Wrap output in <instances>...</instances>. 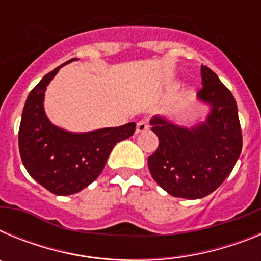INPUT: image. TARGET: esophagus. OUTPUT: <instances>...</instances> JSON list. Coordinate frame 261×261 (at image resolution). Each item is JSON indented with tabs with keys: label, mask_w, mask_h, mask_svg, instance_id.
I'll list each match as a JSON object with an SVG mask.
<instances>
[{
	"label": "esophagus",
	"mask_w": 261,
	"mask_h": 261,
	"mask_svg": "<svg viewBox=\"0 0 261 261\" xmlns=\"http://www.w3.org/2000/svg\"><path fill=\"white\" fill-rule=\"evenodd\" d=\"M149 129V120L147 119H142L140 120L137 123V125H136V132L140 133V132H145V130H147Z\"/></svg>",
	"instance_id": "1"
}]
</instances>
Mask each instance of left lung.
Returning a JSON list of instances; mask_svg holds the SVG:
<instances>
[{"label": "left lung", "instance_id": "left-lung-1", "mask_svg": "<svg viewBox=\"0 0 261 261\" xmlns=\"http://www.w3.org/2000/svg\"><path fill=\"white\" fill-rule=\"evenodd\" d=\"M201 78L197 99L209 106L204 121L188 128L166 117L150 120L159 145L147 158L149 170L156 184L174 197L196 200L216 191L242 151L234 96L208 66H201Z\"/></svg>", "mask_w": 261, "mask_h": 261}]
</instances>
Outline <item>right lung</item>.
<instances>
[{"label":"right lung","instance_id":"obj_1","mask_svg":"<svg viewBox=\"0 0 261 261\" xmlns=\"http://www.w3.org/2000/svg\"><path fill=\"white\" fill-rule=\"evenodd\" d=\"M57 66L31 90L24 103L19 126V153L27 172L49 192L59 196L77 193L93 183L105 168L117 142L135 133L136 124L91 132H69L49 121L44 111L47 86L60 69Z\"/></svg>","mask_w":261,"mask_h":261}]
</instances>
